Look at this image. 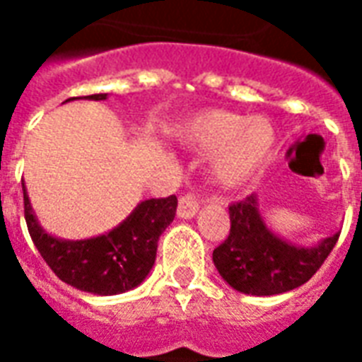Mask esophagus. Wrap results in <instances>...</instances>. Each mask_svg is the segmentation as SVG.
<instances>
[{
    "mask_svg": "<svg viewBox=\"0 0 362 362\" xmlns=\"http://www.w3.org/2000/svg\"><path fill=\"white\" fill-rule=\"evenodd\" d=\"M199 211V197L194 194H186L180 197L178 202V217L182 219H192L196 217V213Z\"/></svg>",
    "mask_w": 362,
    "mask_h": 362,
    "instance_id": "obj_1",
    "label": "esophagus"
}]
</instances>
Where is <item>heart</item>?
I'll return each instance as SVG.
<instances>
[{
  "label": "heart",
  "instance_id": "b5f03b06",
  "mask_svg": "<svg viewBox=\"0 0 362 362\" xmlns=\"http://www.w3.org/2000/svg\"><path fill=\"white\" fill-rule=\"evenodd\" d=\"M182 139L196 151H217L213 157V174L219 184L235 188L266 170L277 134L264 116L244 119L236 112L209 110L189 119L182 129Z\"/></svg>",
  "mask_w": 362,
  "mask_h": 362
}]
</instances>
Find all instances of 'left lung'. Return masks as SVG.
Segmentation results:
<instances>
[{
	"label": "left lung",
	"instance_id": "8db88e82",
	"mask_svg": "<svg viewBox=\"0 0 362 362\" xmlns=\"http://www.w3.org/2000/svg\"><path fill=\"white\" fill-rule=\"evenodd\" d=\"M230 230L213 250L221 277L240 293L269 296L300 287L318 272L339 235L314 248H296L269 233L258 213L256 196L228 205Z\"/></svg>",
	"mask_w": 362,
	"mask_h": 362
}]
</instances>
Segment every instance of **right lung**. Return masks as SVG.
Returning <instances> with one entry per match:
<instances>
[{"instance_id": "1", "label": "right lung", "mask_w": 362, "mask_h": 362, "mask_svg": "<svg viewBox=\"0 0 362 362\" xmlns=\"http://www.w3.org/2000/svg\"><path fill=\"white\" fill-rule=\"evenodd\" d=\"M83 98L104 100L106 95H90ZM23 202L28 235L44 262L64 283L95 295L126 293L147 277L155 264L158 236L173 223L178 207L176 196L145 199L108 235L67 243L46 235L38 227L25 184Z\"/></svg>"}]
</instances>
